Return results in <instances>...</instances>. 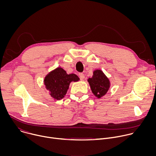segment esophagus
<instances>
[{
	"mask_svg": "<svg viewBox=\"0 0 156 156\" xmlns=\"http://www.w3.org/2000/svg\"><path fill=\"white\" fill-rule=\"evenodd\" d=\"M79 76H80V78L81 80H83V79L84 78V75L83 73H79Z\"/></svg>",
	"mask_w": 156,
	"mask_h": 156,
	"instance_id": "esophagus-1",
	"label": "esophagus"
}]
</instances>
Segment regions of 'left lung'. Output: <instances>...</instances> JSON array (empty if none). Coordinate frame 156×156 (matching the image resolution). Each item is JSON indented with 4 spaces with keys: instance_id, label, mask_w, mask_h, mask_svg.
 <instances>
[{
    "instance_id": "obj_1",
    "label": "left lung",
    "mask_w": 156,
    "mask_h": 156,
    "mask_svg": "<svg viewBox=\"0 0 156 156\" xmlns=\"http://www.w3.org/2000/svg\"><path fill=\"white\" fill-rule=\"evenodd\" d=\"M93 94L100 99L105 96L110 87V81L104 72L99 69H96L93 72L91 78L87 79Z\"/></svg>"
}]
</instances>
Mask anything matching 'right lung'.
<instances>
[{
    "label": "right lung",
    "instance_id": "1",
    "mask_svg": "<svg viewBox=\"0 0 156 156\" xmlns=\"http://www.w3.org/2000/svg\"><path fill=\"white\" fill-rule=\"evenodd\" d=\"M80 80L74 74H67L61 67H57L50 72L44 79V84L49 91V95L55 100H60L66 95L71 82Z\"/></svg>",
    "mask_w": 156,
    "mask_h": 156
}]
</instances>
